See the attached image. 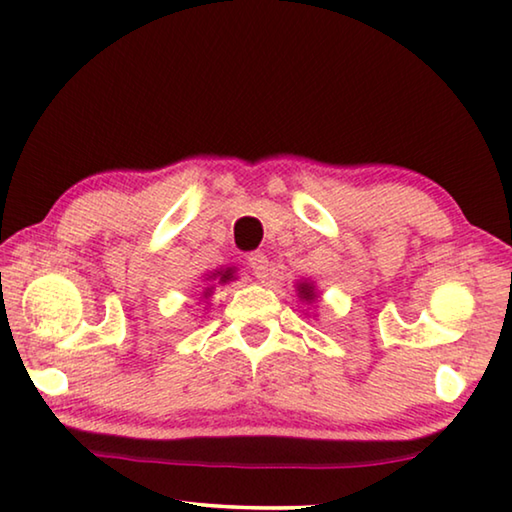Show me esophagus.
<instances>
[{"mask_svg":"<svg viewBox=\"0 0 512 512\" xmlns=\"http://www.w3.org/2000/svg\"><path fill=\"white\" fill-rule=\"evenodd\" d=\"M248 266L250 271H253L255 277H259V280H266L268 275V257L264 253H253L248 257Z\"/></svg>","mask_w":512,"mask_h":512,"instance_id":"esophagus-1","label":"esophagus"}]
</instances>
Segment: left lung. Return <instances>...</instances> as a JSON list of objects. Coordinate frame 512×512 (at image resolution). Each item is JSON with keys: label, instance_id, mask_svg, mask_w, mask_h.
Instances as JSON below:
<instances>
[{"label": "left lung", "instance_id": "8db88e82", "mask_svg": "<svg viewBox=\"0 0 512 512\" xmlns=\"http://www.w3.org/2000/svg\"><path fill=\"white\" fill-rule=\"evenodd\" d=\"M298 296H300L302 300H307V302L314 300V298H316L314 284H311V282H300V284H298Z\"/></svg>", "mask_w": 512, "mask_h": 512}]
</instances>
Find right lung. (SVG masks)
<instances>
[{
	"instance_id": "add662e5",
	"label": "right lung",
	"mask_w": 512,
	"mask_h": 512,
	"mask_svg": "<svg viewBox=\"0 0 512 512\" xmlns=\"http://www.w3.org/2000/svg\"><path fill=\"white\" fill-rule=\"evenodd\" d=\"M205 280H210V282H219V284H225V282H232L235 280V268H225V271H214L212 275H207ZM212 289H214V284L212 287H207L205 291H203V296L207 298V296H212Z\"/></svg>"
}]
</instances>
